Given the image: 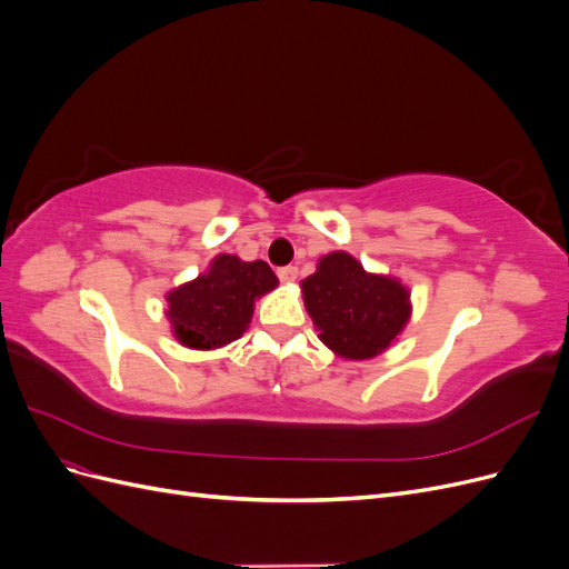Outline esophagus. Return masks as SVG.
<instances>
[{
	"mask_svg": "<svg viewBox=\"0 0 569 569\" xmlns=\"http://www.w3.org/2000/svg\"><path fill=\"white\" fill-rule=\"evenodd\" d=\"M297 274H299V268H297V266H284V268L278 270V278H280L282 282H295Z\"/></svg>",
	"mask_w": 569,
	"mask_h": 569,
	"instance_id": "1",
	"label": "esophagus"
}]
</instances>
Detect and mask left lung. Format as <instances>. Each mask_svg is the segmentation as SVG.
I'll use <instances>...</instances> for the list:
<instances>
[{"instance_id": "obj_1", "label": "left lung", "mask_w": 569, "mask_h": 569, "mask_svg": "<svg viewBox=\"0 0 569 569\" xmlns=\"http://www.w3.org/2000/svg\"><path fill=\"white\" fill-rule=\"evenodd\" d=\"M303 303L320 341L339 358L380 356L410 320L408 289L387 274H372L347 251H332L301 282Z\"/></svg>"}]
</instances>
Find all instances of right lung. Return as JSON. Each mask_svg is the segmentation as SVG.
I'll return each mask as SVG.
<instances>
[{"label": "right lung", "mask_w": 569, "mask_h": 569, "mask_svg": "<svg viewBox=\"0 0 569 569\" xmlns=\"http://www.w3.org/2000/svg\"><path fill=\"white\" fill-rule=\"evenodd\" d=\"M278 287L266 261H242L232 253L216 256L197 280L168 291V320L189 349H220L247 332L253 303Z\"/></svg>", "instance_id": "add662e5"}]
</instances>
